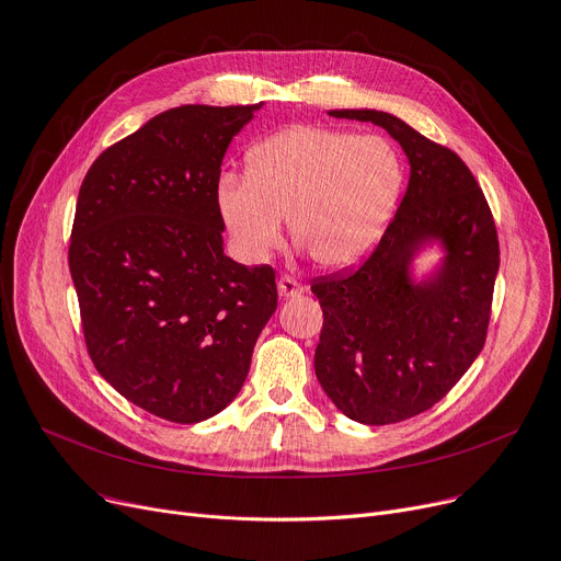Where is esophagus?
Instances as JSON below:
<instances>
[{"label":"esophagus","instance_id":"esophagus-1","mask_svg":"<svg viewBox=\"0 0 561 561\" xmlns=\"http://www.w3.org/2000/svg\"><path fill=\"white\" fill-rule=\"evenodd\" d=\"M304 291V285L296 280L294 276H280L278 278V294L283 296V299H289V296H299Z\"/></svg>","mask_w":561,"mask_h":561}]
</instances>
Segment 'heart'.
Listing matches in <instances>:
<instances>
[{
  "instance_id": "heart-1",
  "label": "heart",
  "mask_w": 561,
  "mask_h": 561,
  "mask_svg": "<svg viewBox=\"0 0 561 561\" xmlns=\"http://www.w3.org/2000/svg\"><path fill=\"white\" fill-rule=\"evenodd\" d=\"M401 185L403 160L389 140L291 126L251 149L249 176H221L217 204L244 260L276 251L289 217L294 240L317 265L342 270L380 240Z\"/></svg>"
}]
</instances>
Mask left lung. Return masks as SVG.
I'll return each mask as SVG.
<instances>
[{"label": "left lung", "instance_id": "left-lung-1", "mask_svg": "<svg viewBox=\"0 0 561 561\" xmlns=\"http://www.w3.org/2000/svg\"><path fill=\"white\" fill-rule=\"evenodd\" d=\"M328 115L385 128L410 160L403 202L371 255L312 280L323 310L314 371L328 399L353 421L397 423L439 403L480 355L501 265L496 224L448 147L382 111ZM427 239L445 244V265L414 284L409 262Z\"/></svg>", "mask_w": 561, "mask_h": 561}]
</instances>
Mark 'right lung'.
Wrapping results in <instances>:
<instances>
[{
    "label": "right lung",
    "instance_id": "right-lung-1",
    "mask_svg": "<svg viewBox=\"0 0 561 561\" xmlns=\"http://www.w3.org/2000/svg\"><path fill=\"white\" fill-rule=\"evenodd\" d=\"M262 106L187 104L151 117L88 170L70 272L94 369L174 423L215 416L242 389L276 312V272L224 255V153Z\"/></svg>",
    "mask_w": 561,
    "mask_h": 561
}]
</instances>
